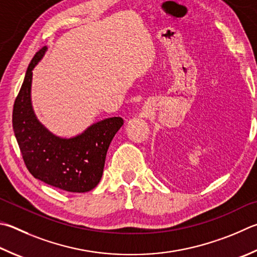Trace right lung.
Returning <instances> with one entry per match:
<instances>
[{"label": "right lung", "instance_id": "add662e5", "mask_svg": "<svg viewBox=\"0 0 257 257\" xmlns=\"http://www.w3.org/2000/svg\"><path fill=\"white\" fill-rule=\"evenodd\" d=\"M47 50L46 46L41 48L28 66L13 105V132L34 177L67 192H88L99 184L106 152L123 120L112 116L97 121L71 138L59 137L46 128L32 106L31 84L32 71Z\"/></svg>", "mask_w": 257, "mask_h": 257}]
</instances>
